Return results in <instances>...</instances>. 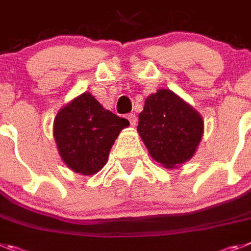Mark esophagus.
<instances>
[{
	"mask_svg": "<svg viewBox=\"0 0 251 251\" xmlns=\"http://www.w3.org/2000/svg\"><path fill=\"white\" fill-rule=\"evenodd\" d=\"M127 118H128V121H129L130 126H136V123H137V115L134 114V113H129V114L127 115Z\"/></svg>",
	"mask_w": 251,
	"mask_h": 251,
	"instance_id": "34e87169",
	"label": "esophagus"
}]
</instances>
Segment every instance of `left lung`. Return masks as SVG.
I'll use <instances>...</instances> for the list:
<instances>
[{"mask_svg": "<svg viewBox=\"0 0 251 251\" xmlns=\"http://www.w3.org/2000/svg\"><path fill=\"white\" fill-rule=\"evenodd\" d=\"M138 119L137 130L150 155L165 168L188 161L202 140V117L170 90L150 95Z\"/></svg>", "mask_w": 251, "mask_h": 251, "instance_id": "left-lung-1", "label": "left lung"}]
</instances>
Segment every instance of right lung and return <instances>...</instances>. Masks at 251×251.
<instances>
[{
	"label": "right lung",
	"instance_id": "right-lung-1",
	"mask_svg": "<svg viewBox=\"0 0 251 251\" xmlns=\"http://www.w3.org/2000/svg\"><path fill=\"white\" fill-rule=\"evenodd\" d=\"M129 122L102 108L91 94L83 93L59 110L54 138L64 164L82 175H94L106 164L111 146Z\"/></svg>",
	"mask_w": 251,
	"mask_h": 251
}]
</instances>
